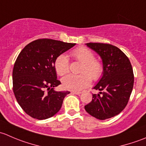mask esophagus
<instances>
[{"instance_id": "1", "label": "esophagus", "mask_w": 146, "mask_h": 146, "mask_svg": "<svg viewBox=\"0 0 146 146\" xmlns=\"http://www.w3.org/2000/svg\"><path fill=\"white\" fill-rule=\"evenodd\" d=\"M72 94H74V95H80L82 93L81 92H72Z\"/></svg>"}]
</instances>
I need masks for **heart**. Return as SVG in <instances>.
Segmentation results:
<instances>
[{
  "label": "heart",
  "mask_w": 146,
  "mask_h": 146,
  "mask_svg": "<svg viewBox=\"0 0 146 146\" xmlns=\"http://www.w3.org/2000/svg\"><path fill=\"white\" fill-rule=\"evenodd\" d=\"M75 59L82 63L80 75L69 74L62 79L65 89L78 92L90 84L91 78L98 80L103 73L102 64L99 60L95 59L94 54L86 47H78L71 53ZM54 67L57 74L64 76L69 70V60L65 54H61L56 59Z\"/></svg>",
  "instance_id": "obj_1"
}]
</instances>
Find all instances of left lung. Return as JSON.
<instances>
[{"mask_svg":"<svg viewBox=\"0 0 146 146\" xmlns=\"http://www.w3.org/2000/svg\"><path fill=\"white\" fill-rule=\"evenodd\" d=\"M87 46L101 57L102 76L93 89L100 92L92 95V100L85 106L89 114L100 120L111 118L123 111L131 94L134 82L129 58L115 46L88 43Z\"/></svg>","mask_w":146,"mask_h":146,"instance_id":"8db88e82","label":"left lung"}]
</instances>
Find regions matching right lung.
<instances>
[{
  "label": "right lung",
  "mask_w": 146,
  "mask_h": 146,
  "mask_svg": "<svg viewBox=\"0 0 146 146\" xmlns=\"http://www.w3.org/2000/svg\"><path fill=\"white\" fill-rule=\"evenodd\" d=\"M75 45L39 39L25 46L17 56L13 70V92L21 108L32 118L42 120L55 115L70 93L54 90L61 84L54 63Z\"/></svg>",
  "instance_id": "add662e5"
}]
</instances>
